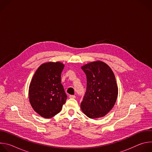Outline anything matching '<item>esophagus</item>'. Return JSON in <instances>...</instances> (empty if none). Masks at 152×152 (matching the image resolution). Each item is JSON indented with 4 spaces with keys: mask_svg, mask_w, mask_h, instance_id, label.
I'll list each match as a JSON object with an SVG mask.
<instances>
[{
    "mask_svg": "<svg viewBox=\"0 0 152 152\" xmlns=\"http://www.w3.org/2000/svg\"><path fill=\"white\" fill-rule=\"evenodd\" d=\"M69 97H70V99H75V98H76V96H75V95H70V96H69Z\"/></svg>",
    "mask_w": 152,
    "mask_h": 152,
    "instance_id": "esophagus-1",
    "label": "esophagus"
}]
</instances>
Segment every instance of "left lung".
<instances>
[{
  "instance_id": "obj_1",
  "label": "left lung",
  "mask_w": 152,
  "mask_h": 152,
  "mask_svg": "<svg viewBox=\"0 0 152 152\" xmlns=\"http://www.w3.org/2000/svg\"><path fill=\"white\" fill-rule=\"evenodd\" d=\"M86 76V90L80 104L83 113L90 118L106 115L114 106L118 87L111 69L102 61L81 67Z\"/></svg>"
}]
</instances>
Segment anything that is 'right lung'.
Wrapping results in <instances>:
<instances>
[{
    "label": "right lung",
    "instance_id": "add662e5",
    "mask_svg": "<svg viewBox=\"0 0 152 152\" xmlns=\"http://www.w3.org/2000/svg\"><path fill=\"white\" fill-rule=\"evenodd\" d=\"M64 65L59 62L41 64L35 72L29 88L30 103L41 117L50 118L58 114L67 96L61 83Z\"/></svg>",
    "mask_w": 152,
    "mask_h": 152
}]
</instances>
